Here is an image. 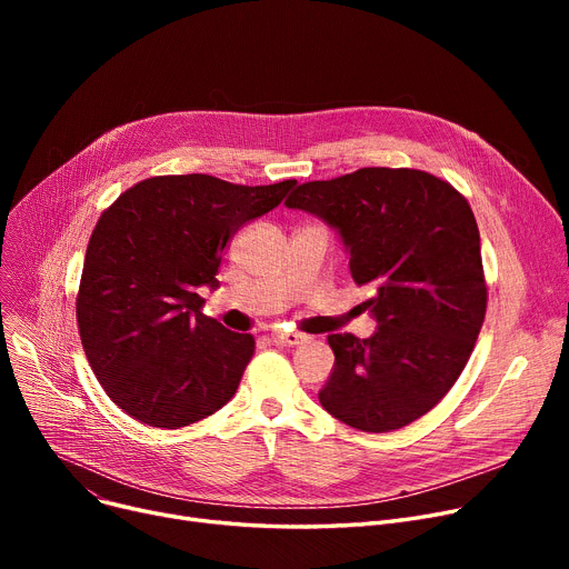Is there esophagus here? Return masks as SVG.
<instances>
[{"mask_svg": "<svg viewBox=\"0 0 569 569\" xmlns=\"http://www.w3.org/2000/svg\"><path fill=\"white\" fill-rule=\"evenodd\" d=\"M272 339H274V343H281V346H300V343H305L309 337L302 335V332H283V330H277V332L272 335Z\"/></svg>", "mask_w": 569, "mask_h": 569, "instance_id": "34e87169", "label": "esophagus"}]
</instances>
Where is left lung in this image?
<instances>
[{
	"instance_id": "left-lung-1",
	"label": "left lung",
	"mask_w": 569,
	"mask_h": 569,
	"mask_svg": "<svg viewBox=\"0 0 569 569\" xmlns=\"http://www.w3.org/2000/svg\"><path fill=\"white\" fill-rule=\"evenodd\" d=\"M286 204L339 230L350 274L373 295L369 339L330 335L335 369L318 392L343 425L387 433L427 415L461 376L482 330L487 281L468 200L412 168H360L297 187Z\"/></svg>"
}]
</instances>
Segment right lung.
I'll return each mask as SVG.
<instances>
[{"instance_id": "add662e5", "label": "right lung", "mask_w": 569, "mask_h": 569, "mask_svg": "<svg viewBox=\"0 0 569 569\" xmlns=\"http://www.w3.org/2000/svg\"><path fill=\"white\" fill-rule=\"evenodd\" d=\"M161 174L127 189L89 237L76 300L87 362L106 395L157 429L200 422L237 392L256 339L202 313L221 256L244 223L295 187Z\"/></svg>"}]
</instances>
